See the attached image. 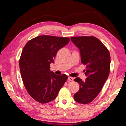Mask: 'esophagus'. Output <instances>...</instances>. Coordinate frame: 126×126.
Segmentation results:
<instances>
[{
  "label": "esophagus",
  "mask_w": 126,
  "mask_h": 126,
  "mask_svg": "<svg viewBox=\"0 0 126 126\" xmlns=\"http://www.w3.org/2000/svg\"><path fill=\"white\" fill-rule=\"evenodd\" d=\"M68 81H73L74 80V79L73 78H71V77H69L68 78Z\"/></svg>",
  "instance_id": "obj_1"
}]
</instances>
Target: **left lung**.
Returning <instances> with one entry per match:
<instances>
[{
    "label": "left lung",
    "instance_id": "left-lung-1",
    "mask_svg": "<svg viewBox=\"0 0 126 126\" xmlns=\"http://www.w3.org/2000/svg\"><path fill=\"white\" fill-rule=\"evenodd\" d=\"M71 40L79 49L87 77L85 81L79 77L74 79L79 83L80 89L74 95V99L79 103L88 104L98 96L108 77L110 54L103 44L95 37H73Z\"/></svg>",
    "mask_w": 126,
    "mask_h": 126
}]
</instances>
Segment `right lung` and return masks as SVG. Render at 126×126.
Masks as SVG:
<instances>
[{
    "label": "right lung",
    "mask_w": 126,
    "mask_h": 126,
    "mask_svg": "<svg viewBox=\"0 0 126 126\" xmlns=\"http://www.w3.org/2000/svg\"><path fill=\"white\" fill-rule=\"evenodd\" d=\"M69 41L67 37L44 35L24 46L19 60L20 74L28 93L37 102L44 104L54 100L66 81L67 76L56 75L51 71L50 64L57 51Z\"/></svg>",
    "instance_id": "obj_1"
}]
</instances>
